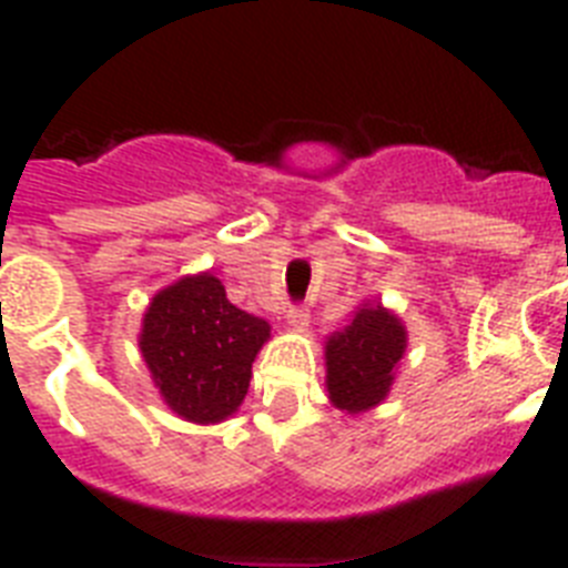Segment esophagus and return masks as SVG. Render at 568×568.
<instances>
[{"instance_id":"obj_1","label":"esophagus","mask_w":568,"mask_h":568,"mask_svg":"<svg viewBox=\"0 0 568 568\" xmlns=\"http://www.w3.org/2000/svg\"><path fill=\"white\" fill-rule=\"evenodd\" d=\"M287 324L293 329H307L310 327V310L304 307V304H290Z\"/></svg>"}]
</instances>
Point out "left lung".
I'll return each mask as SVG.
<instances>
[{"label": "left lung", "mask_w": 568, "mask_h": 568, "mask_svg": "<svg viewBox=\"0 0 568 568\" xmlns=\"http://www.w3.org/2000/svg\"><path fill=\"white\" fill-rule=\"evenodd\" d=\"M406 329L384 307H361L344 333L327 341L329 400L349 415L386 398L395 366L404 358Z\"/></svg>", "instance_id": "left-lung-1"}]
</instances>
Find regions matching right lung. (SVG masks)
I'll use <instances>...</instances> for the list:
<instances>
[{"mask_svg": "<svg viewBox=\"0 0 568 568\" xmlns=\"http://www.w3.org/2000/svg\"><path fill=\"white\" fill-rule=\"evenodd\" d=\"M267 338V321L233 307L222 281L204 273L155 295L139 346L170 409L195 424H215L244 400Z\"/></svg>", "mask_w": 568, "mask_h": 568, "instance_id": "obj_1", "label": "right lung"}]
</instances>
